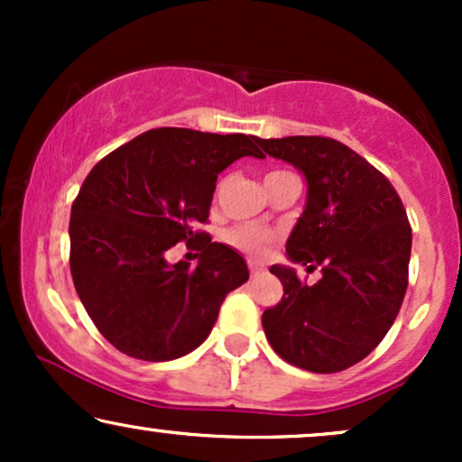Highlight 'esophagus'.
Wrapping results in <instances>:
<instances>
[{"label":"esophagus","mask_w":462,"mask_h":462,"mask_svg":"<svg viewBox=\"0 0 462 462\" xmlns=\"http://www.w3.org/2000/svg\"><path fill=\"white\" fill-rule=\"evenodd\" d=\"M249 273H252L254 278H256V275H263L264 273V267H263V264H258V263H249Z\"/></svg>","instance_id":"obj_1"}]
</instances>
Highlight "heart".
<instances>
[{
  "label": "heart",
  "instance_id": "heart-1",
  "mask_svg": "<svg viewBox=\"0 0 462 462\" xmlns=\"http://www.w3.org/2000/svg\"><path fill=\"white\" fill-rule=\"evenodd\" d=\"M275 173V171H273ZM227 243L249 254V256H263L272 243V235L256 226H236L226 235Z\"/></svg>",
  "mask_w": 462,
  "mask_h": 462
}]
</instances>
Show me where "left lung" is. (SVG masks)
<instances>
[{"instance_id": "8db88e82", "label": "left lung", "mask_w": 462, "mask_h": 462, "mask_svg": "<svg viewBox=\"0 0 462 462\" xmlns=\"http://www.w3.org/2000/svg\"><path fill=\"white\" fill-rule=\"evenodd\" d=\"M309 184L304 213L286 241L289 261L321 267L301 284L293 267L269 272L284 286L263 328L280 358L337 374L369 356L393 326L408 286L412 232L400 195L375 167L326 136L258 139Z\"/></svg>"}]
</instances>
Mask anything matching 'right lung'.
Masks as SVG:
<instances>
[{"label": "right lung", "instance_id": "obj_1", "mask_svg": "<svg viewBox=\"0 0 462 462\" xmlns=\"http://www.w3.org/2000/svg\"><path fill=\"white\" fill-rule=\"evenodd\" d=\"M256 136L156 128L91 169L71 206L73 284L97 330L132 358L162 363L193 352L213 330L226 295L247 282L243 256L199 230L217 176ZM187 240L198 268L166 263Z\"/></svg>", "mask_w": 462, "mask_h": 462}]
</instances>
